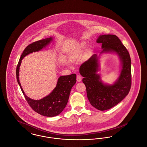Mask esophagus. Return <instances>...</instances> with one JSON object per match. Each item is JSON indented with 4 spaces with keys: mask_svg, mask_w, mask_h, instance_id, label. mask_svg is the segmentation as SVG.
<instances>
[{
    "mask_svg": "<svg viewBox=\"0 0 147 147\" xmlns=\"http://www.w3.org/2000/svg\"><path fill=\"white\" fill-rule=\"evenodd\" d=\"M82 80V77H81L80 76H79V75H78L77 76V82H80Z\"/></svg>",
    "mask_w": 147,
    "mask_h": 147,
    "instance_id": "esophagus-1",
    "label": "esophagus"
}]
</instances>
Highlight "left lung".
I'll return each mask as SVG.
<instances>
[{
    "label": "left lung",
    "instance_id": "8db88e82",
    "mask_svg": "<svg viewBox=\"0 0 147 147\" xmlns=\"http://www.w3.org/2000/svg\"><path fill=\"white\" fill-rule=\"evenodd\" d=\"M96 42L102 44L101 53H116L121 61L122 69L118 79L113 85L104 84L97 74L98 57L93 55L79 68L87 96L91 105L100 111L109 110L118 104L128 94L131 87V60L129 52L119 37L114 35H100Z\"/></svg>",
    "mask_w": 147,
    "mask_h": 147
}]
</instances>
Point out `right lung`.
I'll list each match as a JSON object with an SVG mask.
<instances>
[{"mask_svg":"<svg viewBox=\"0 0 147 147\" xmlns=\"http://www.w3.org/2000/svg\"><path fill=\"white\" fill-rule=\"evenodd\" d=\"M52 40V37L33 42L24 50L16 67V79L26 100L28 105L35 112L47 117H54L62 112L67 104L70 90L77 82L76 74L61 76L58 78L56 87L49 95L39 100L28 98L22 89L19 79V68L21 60L24 57L33 52L40 51L49 44Z\"/></svg>","mask_w":147,"mask_h":147,"instance_id":"1","label":"right lung"}]
</instances>
